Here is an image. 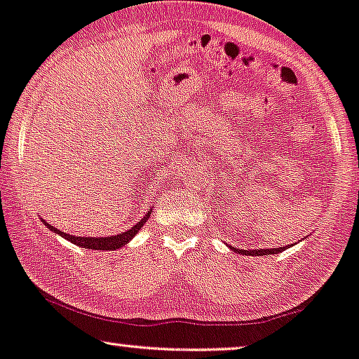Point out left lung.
Instances as JSON below:
<instances>
[{"label": "left lung", "instance_id": "obj_1", "mask_svg": "<svg viewBox=\"0 0 359 359\" xmlns=\"http://www.w3.org/2000/svg\"><path fill=\"white\" fill-rule=\"evenodd\" d=\"M287 248V246H285ZM285 248H271V250H251V251H245V250H236V248H233L236 252H241V255L245 256H267V255H277V252H283Z\"/></svg>", "mask_w": 359, "mask_h": 359}]
</instances>
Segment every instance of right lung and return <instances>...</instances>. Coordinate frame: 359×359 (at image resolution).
<instances>
[{
  "mask_svg": "<svg viewBox=\"0 0 359 359\" xmlns=\"http://www.w3.org/2000/svg\"><path fill=\"white\" fill-rule=\"evenodd\" d=\"M152 212V208L147 212L146 217H142L140 222H137L135 226L131 229H128V231L124 233H119V235H114V236H104V238H83V236H74V235H67V233L60 231V229H57L54 226H50L49 223H46V219H42V222L46 223V226L52 229V231H55L57 235H60L62 238H65V240H69L70 243H74L76 246H82L85 250H98V251H111V250H118V248H121L126 245V243H130L131 238L136 236V233H140V229L142 228V224L147 222V218H149V215Z\"/></svg>",
  "mask_w": 359,
  "mask_h": 359,
  "instance_id": "add662e5",
  "label": "right lung"
}]
</instances>
